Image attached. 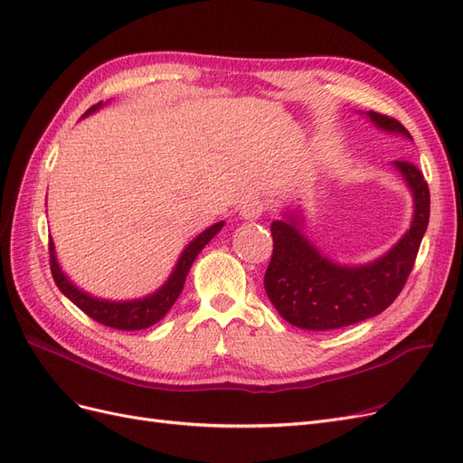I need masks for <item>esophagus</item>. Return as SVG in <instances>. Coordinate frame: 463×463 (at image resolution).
Listing matches in <instances>:
<instances>
[{
  "instance_id": "obj_1",
  "label": "esophagus",
  "mask_w": 463,
  "mask_h": 463,
  "mask_svg": "<svg viewBox=\"0 0 463 463\" xmlns=\"http://www.w3.org/2000/svg\"><path fill=\"white\" fill-rule=\"evenodd\" d=\"M266 210V203L260 199H247L240 206V214L243 220H259Z\"/></svg>"
}]
</instances>
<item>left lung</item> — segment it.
<instances>
[{
	"mask_svg": "<svg viewBox=\"0 0 463 463\" xmlns=\"http://www.w3.org/2000/svg\"><path fill=\"white\" fill-rule=\"evenodd\" d=\"M378 129L408 137L394 118L365 114ZM413 197V220L402 240L383 257L365 264H340L325 257L307 237L298 210H286L270 232L274 250L264 274L266 296L289 325L305 330H334L381 315L394 303L408 279L429 226V185L411 162L394 160Z\"/></svg>",
	"mask_w": 463,
	"mask_h": 463,
	"instance_id": "obj_1",
	"label": "left lung"
}]
</instances>
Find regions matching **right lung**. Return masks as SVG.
<instances>
[{"label":"right lung","instance_id":"add662e5","mask_svg":"<svg viewBox=\"0 0 463 463\" xmlns=\"http://www.w3.org/2000/svg\"><path fill=\"white\" fill-rule=\"evenodd\" d=\"M98 108H102V102L92 106L85 116L87 118ZM226 222H216L213 226L206 228L203 233H199L194 240L184 249V253L177 259V264L174 272L170 274V278L154 291L150 296H145L141 299H129V301H109V299H100L94 298L90 293L79 289L71 279L65 276V272L61 270V266L58 264V257H55V247L50 237V269H52V276L58 284L60 291L63 296L75 303L82 313H87L90 318H94L96 322H100L104 326L109 328H118V330H143L148 328L172 309V305L175 303V299L179 298L181 289H184L185 278L191 270V266L194 262V259L199 257L201 250L204 249V245L213 240V237L223 228Z\"/></svg>","mask_w":463,"mask_h":463}]
</instances>
